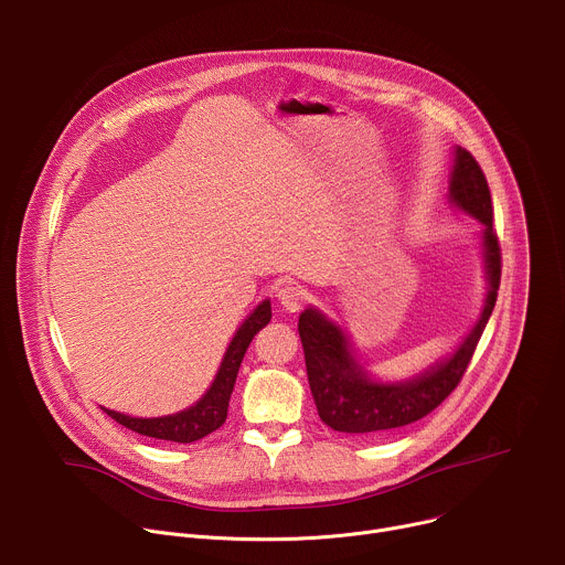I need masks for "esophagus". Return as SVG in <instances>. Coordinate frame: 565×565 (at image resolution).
Here are the masks:
<instances>
[{
    "label": "esophagus",
    "instance_id": "1",
    "mask_svg": "<svg viewBox=\"0 0 565 565\" xmlns=\"http://www.w3.org/2000/svg\"><path fill=\"white\" fill-rule=\"evenodd\" d=\"M277 299L279 303L288 310V312H297L306 299V292L295 286V284H284L279 290H277Z\"/></svg>",
    "mask_w": 565,
    "mask_h": 565
}]
</instances>
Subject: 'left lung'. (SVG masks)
<instances>
[{"mask_svg":"<svg viewBox=\"0 0 565 565\" xmlns=\"http://www.w3.org/2000/svg\"><path fill=\"white\" fill-rule=\"evenodd\" d=\"M449 199L486 225L482 244H486L490 292L478 324L447 362L434 366L425 375L402 384H377L366 377L351 355L344 333L317 310H303L297 331L303 347L308 384L321 423L331 429L375 436L412 425L443 405V399L460 384L478 340L488 327L501 286V244L494 230L490 185L476 158L460 147L456 149Z\"/></svg>","mask_w":565,"mask_h":565,"instance_id":"obj_1","label":"left lung"}]
</instances>
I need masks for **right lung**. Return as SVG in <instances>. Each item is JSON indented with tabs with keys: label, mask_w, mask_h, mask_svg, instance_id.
<instances>
[{
	"label": "right lung",
	"mask_w": 565,
	"mask_h": 565,
	"mask_svg": "<svg viewBox=\"0 0 565 565\" xmlns=\"http://www.w3.org/2000/svg\"><path fill=\"white\" fill-rule=\"evenodd\" d=\"M273 317L270 310V301H264L255 308V312L241 324V329L236 331V335L232 338L227 353L221 362V369L210 386V391L196 402L194 407L174 414V416H166V418H131L125 414H116V412H107V416H111L118 425L140 434V436H149V438H158V440H172V443H194L205 438L207 434L216 431L225 418H227V405H230V395L236 382V373L241 366V360H244L253 338L259 333V329H264Z\"/></svg>",
	"instance_id": "right-lung-1"
}]
</instances>
